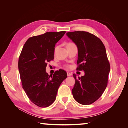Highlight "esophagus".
Instances as JSON below:
<instances>
[{
  "mask_svg": "<svg viewBox=\"0 0 128 128\" xmlns=\"http://www.w3.org/2000/svg\"><path fill=\"white\" fill-rule=\"evenodd\" d=\"M72 74L71 73H69V72H67V76H71L72 75Z\"/></svg>",
  "mask_w": 128,
  "mask_h": 128,
  "instance_id": "obj_1",
  "label": "esophagus"
}]
</instances>
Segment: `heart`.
I'll list each match as a JSON object with an SVG mask.
<instances>
[{
  "label": "heart",
  "instance_id": "obj_1",
  "mask_svg": "<svg viewBox=\"0 0 128 128\" xmlns=\"http://www.w3.org/2000/svg\"><path fill=\"white\" fill-rule=\"evenodd\" d=\"M74 45H75L74 43H73L72 42H68V43H67V44H66V47H69L74 46ZM56 50H57V47H55V52H56ZM66 66V68H69V67H70V66H69V65H66V66Z\"/></svg>",
  "mask_w": 128,
  "mask_h": 128
}]
</instances>
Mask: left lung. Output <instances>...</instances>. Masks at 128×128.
I'll use <instances>...</instances> for the list:
<instances>
[{
	"mask_svg": "<svg viewBox=\"0 0 128 128\" xmlns=\"http://www.w3.org/2000/svg\"><path fill=\"white\" fill-rule=\"evenodd\" d=\"M66 35L78 48L76 69L85 72L78 78L73 74V98L81 104H91L100 98L107 86L110 64L105 46L98 37L87 32H68Z\"/></svg>",
	"mask_w": 128,
	"mask_h": 128,
	"instance_id": "left-lung-1",
	"label": "left lung"
}]
</instances>
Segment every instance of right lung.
Returning <instances> with one entry per match:
<instances>
[{
	"instance_id": "add662e5",
	"label": "right lung",
	"mask_w": 128,
	"mask_h": 128,
	"mask_svg": "<svg viewBox=\"0 0 128 128\" xmlns=\"http://www.w3.org/2000/svg\"><path fill=\"white\" fill-rule=\"evenodd\" d=\"M66 32H46L30 37L19 56L22 88L32 102L38 107H47L54 103L60 84L67 77L62 69L55 71L51 76L46 72L47 62L54 58L56 43Z\"/></svg>"
}]
</instances>
